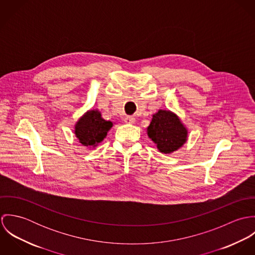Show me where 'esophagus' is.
I'll list each match as a JSON object with an SVG mask.
<instances>
[{
	"instance_id": "34e87169",
	"label": "esophagus",
	"mask_w": 255,
	"mask_h": 255,
	"mask_svg": "<svg viewBox=\"0 0 255 255\" xmlns=\"http://www.w3.org/2000/svg\"><path fill=\"white\" fill-rule=\"evenodd\" d=\"M134 121H135V119H134V117H132V116H126V117H125V122H126L127 124H133Z\"/></svg>"
}]
</instances>
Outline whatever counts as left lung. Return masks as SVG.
I'll use <instances>...</instances> for the list:
<instances>
[{
  "mask_svg": "<svg viewBox=\"0 0 255 255\" xmlns=\"http://www.w3.org/2000/svg\"><path fill=\"white\" fill-rule=\"evenodd\" d=\"M148 136L155 142L160 152L169 154L186 141L187 130L179 118L170 111L159 110L153 115L147 128Z\"/></svg>",
  "mask_w": 255,
  "mask_h": 255,
  "instance_id": "8db88e82",
  "label": "left lung"
}]
</instances>
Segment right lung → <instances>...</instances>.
I'll return each instance as SVG.
<instances>
[{
	"label": "right lung",
	"mask_w": 255,
	"mask_h": 255,
	"mask_svg": "<svg viewBox=\"0 0 255 255\" xmlns=\"http://www.w3.org/2000/svg\"><path fill=\"white\" fill-rule=\"evenodd\" d=\"M112 127L113 123L103 120L98 111H89L75 125V134L82 145L94 147L106 137Z\"/></svg>",
	"instance_id": "1"
}]
</instances>
